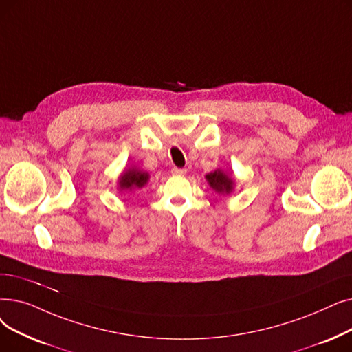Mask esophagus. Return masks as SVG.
Returning a JSON list of instances; mask_svg holds the SVG:
<instances>
[{
  "instance_id": "obj_1",
  "label": "esophagus",
  "mask_w": 352,
  "mask_h": 352,
  "mask_svg": "<svg viewBox=\"0 0 352 352\" xmlns=\"http://www.w3.org/2000/svg\"><path fill=\"white\" fill-rule=\"evenodd\" d=\"M171 173H173V175H184L187 173V170H186V168H177V166H174L173 170H171Z\"/></svg>"
}]
</instances>
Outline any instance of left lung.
<instances>
[{
  "instance_id": "left-lung-1",
  "label": "left lung",
  "mask_w": 352,
  "mask_h": 352,
  "mask_svg": "<svg viewBox=\"0 0 352 352\" xmlns=\"http://www.w3.org/2000/svg\"><path fill=\"white\" fill-rule=\"evenodd\" d=\"M206 179L208 181V184L212 190H216L217 192L221 194H230L233 191L234 181L228 177L224 171L216 170L210 174L206 175Z\"/></svg>"
}]
</instances>
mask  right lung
Here are the masks:
<instances>
[{
  "instance_id": "right-lung-1",
  "label": "right lung",
  "mask_w": 352,
  "mask_h": 352,
  "mask_svg": "<svg viewBox=\"0 0 352 352\" xmlns=\"http://www.w3.org/2000/svg\"><path fill=\"white\" fill-rule=\"evenodd\" d=\"M149 179V174L136 170V168H129L125 170L119 177V190L120 191H132L135 188H142Z\"/></svg>"
}]
</instances>
